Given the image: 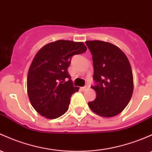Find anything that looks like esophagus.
Instances as JSON below:
<instances>
[{
    "instance_id": "1",
    "label": "esophagus",
    "mask_w": 152,
    "mask_h": 152,
    "mask_svg": "<svg viewBox=\"0 0 152 152\" xmlns=\"http://www.w3.org/2000/svg\"><path fill=\"white\" fill-rule=\"evenodd\" d=\"M89 88V84H86V86H84V87L81 88V89H82V91H86V89H88Z\"/></svg>"
}]
</instances>
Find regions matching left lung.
Listing matches in <instances>:
<instances>
[{"mask_svg": "<svg viewBox=\"0 0 152 152\" xmlns=\"http://www.w3.org/2000/svg\"><path fill=\"white\" fill-rule=\"evenodd\" d=\"M92 55L96 91L88 105L94 113L105 118L121 113L131 100L133 77L127 56L118 47L99 40L86 41Z\"/></svg>", "mask_w": 152, "mask_h": 152, "instance_id": "obj_1", "label": "left lung"}]
</instances>
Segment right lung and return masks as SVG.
<instances>
[{
	"instance_id": "1",
	"label": "right lung",
	"mask_w": 152,
	"mask_h": 152,
	"mask_svg": "<svg viewBox=\"0 0 152 152\" xmlns=\"http://www.w3.org/2000/svg\"><path fill=\"white\" fill-rule=\"evenodd\" d=\"M83 42L57 40L39 49L28 71L27 93L31 105L42 116L56 119L68 110L73 86L68 68L71 57L84 53Z\"/></svg>"
}]
</instances>
